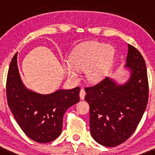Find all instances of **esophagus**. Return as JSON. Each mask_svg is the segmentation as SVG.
<instances>
[{
    "mask_svg": "<svg viewBox=\"0 0 155 155\" xmlns=\"http://www.w3.org/2000/svg\"><path fill=\"white\" fill-rule=\"evenodd\" d=\"M85 95H86L85 91H84V88H81V90H80V99H81V100L84 99V97H85Z\"/></svg>",
    "mask_w": 155,
    "mask_h": 155,
    "instance_id": "esophagus-1",
    "label": "esophagus"
}]
</instances>
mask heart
Here are the masks:
<instances>
[{"label":"heart","mask_w":155,"mask_h":155,"mask_svg":"<svg viewBox=\"0 0 155 155\" xmlns=\"http://www.w3.org/2000/svg\"><path fill=\"white\" fill-rule=\"evenodd\" d=\"M114 58V49L110 45L89 41L81 44L70 56L65 71L71 78H77V71H86L88 80L93 83L104 80L109 75Z\"/></svg>","instance_id":"1"}]
</instances>
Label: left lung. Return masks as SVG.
<instances>
[{
    "mask_svg": "<svg viewBox=\"0 0 155 155\" xmlns=\"http://www.w3.org/2000/svg\"><path fill=\"white\" fill-rule=\"evenodd\" d=\"M125 67L129 80L117 84L106 77L86 87L85 100L90 106V128L93 139L105 147H116L128 140L141 120L148 102L146 63L140 51L128 45Z\"/></svg>",
    "mask_w": 155,
    "mask_h": 155,
    "instance_id": "1",
    "label": "left lung"
}]
</instances>
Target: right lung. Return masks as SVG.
Wrapping results in <instances>:
<instances>
[{
  "label": "right lung",
  "instance_id": "add662e5",
  "mask_svg": "<svg viewBox=\"0 0 155 155\" xmlns=\"http://www.w3.org/2000/svg\"><path fill=\"white\" fill-rule=\"evenodd\" d=\"M80 91L79 87L49 94L30 91L20 79L17 53L12 59L6 83L8 105L20 128L34 141L49 143L61 135L64 114L79 102Z\"/></svg>",
  "mask_w": 155,
  "mask_h": 155
}]
</instances>
